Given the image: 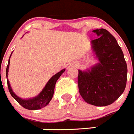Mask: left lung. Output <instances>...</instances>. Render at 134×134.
<instances>
[{
    "mask_svg": "<svg viewBox=\"0 0 134 134\" xmlns=\"http://www.w3.org/2000/svg\"><path fill=\"white\" fill-rule=\"evenodd\" d=\"M99 37L91 48L99 62L86 70H79V93L91 105H111L124 93L127 78V64L118 41L105 29L93 30Z\"/></svg>",
    "mask_w": 134,
    "mask_h": 134,
    "instance_id": "left-lung-1",
    "label": "left lung"
}]
</instances>
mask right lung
I'll return each mask as SVG.
<instances>
[{
	"mask_svg": "<svg viewBox=\"0 0 134 134\" xmlns=\"http://www.w3.org/2000/svg\"><path fill=\"white\" fill-rule=\"evenodd\" d=\"M11 54L10 55V58L11 56ZM10 58H9V63H8L7 70H6V76H7V85H8V87H9V91L12 97L22 107L27 109L37 110L46 107V105L49 104V103L50 102V100L52 99V97L54 95V88H55V85L57 80L60 77V76L62 75V74H63L64 72V71L66 69L64 68V69L62 70L60 72H59L57 74H55V75L53 76L52 77L49 79V81L47 82V84L46 85L44 88H43V90L41 91V93L38 95H37L36 97H34L33 98H30V99H22V98H20L19 97H18V96L14 93L13 89H12L11 86H10L9 79H8V72H9V64H10Z\"/></svg>",
	"mask_w": 134,
	"mask_h": 134,
	"instance_id": "right-lung-1",
	"label": "right lung"
}]
</instances>
